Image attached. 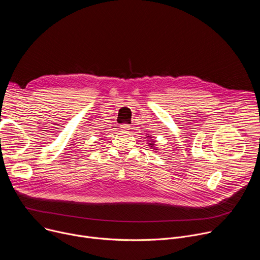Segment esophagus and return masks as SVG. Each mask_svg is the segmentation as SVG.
Returning <instances> with one entry per match:
<instances>
[{
    "label": "esophagus",
    "mask_w": 260,
    "mask_h": 260,
    "mask_svg": "<svg viewBox=\"0 0 260 260\" xmlns=\"http://www.w3.org/2000/svg\"><path fill=\"white\" fill-rule=\"evenodd\" d=\"M120 127H121V129L123 131V132H128L129 131V125L128 124H126V123H123V124H121L120 125Z\"/></svg>",
    "instance_id": "34e87169"
}]
</instances>
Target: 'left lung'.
Wrapping results in <instances>:
<instances>
[{"mask_svg":"<svg viewBox=\"0 0 260 260\" xmlns=\"http://www.w3.org/2000/svg\"><path fill=\"white\" fill-rule=\"evenodd\" d=\"M148 137H149V136H148ZM150 138H152V137H150ZM155 141H152V140H150V142L149 143H148V144H149V146L151 147V148H153L154 146H155ZM154 150H157V149H154Z\"/></svg>","mask_w":260,"mask_h":260,"instance_id":"8db88e82","label":"left lung"}]
</instances>
